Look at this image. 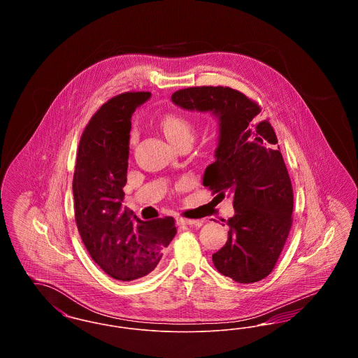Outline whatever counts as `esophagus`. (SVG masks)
I'll return each instance as SVG.
<instances>
[{
  "instance_id": "obj_1",
  "label": "esophagus",
  "mask_w": 358,
  "mask_h": 358,
  "mask_svg": "<svg viewBox=\"0 0 358 358\" xmlns=\"http://www.w3.org/2000/svg\"><path fill=\"white\" fill-rule=\"evenodd\" d=\"M199 220H193V219H185V217H178L177 219V224L178 225H194L199 224Z\"/></svg>"
}]
</instances>
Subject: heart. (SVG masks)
I'll use <instances>...</instances> for the list:
<instances>
[{"instance_id": "obj_1", "label": "heart", "mask_w": 358, "mask_h": 358, "mask_svg": "<svg viewBox=\"0 0 358 358\" xmlns=\"http://www.w3.org/2000/svg\"><path fill=\"white\" fill-rule=\"evenodd\" d=\"M159 126L173 145H177L184 139L193 138V123L185 115L174 113L165 114L159 122ZM131 141H134V136Z\"/></svg>"}]
</instances>
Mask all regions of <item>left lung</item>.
Here are the masks:
<instances>
[{
    "label": "left lung",
    "mask_w": 358,
    "mask_h": 358,
    "mask_svg": "<svg viewBox=\"0 0 358 358\" xmlns=\"http://www.w3.org/2000/svg\"><path fill=\"white\" fill-rule=\"evenodd\" d=\"M174 104L209 111L219 118L216 161L205 169L203 185L216 197H234L228 240L212 256L219 273L238 283L268 276L292 224L294 194L289 171L270 120L260 106L229 87H187L171 95Z\"/></svg>",
    "instance_id": "1"
}]
</instances>
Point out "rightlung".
Listing matches in <instances>:
<instances>
[{
	"label": "right lung",
	"instance_id": "right-lung-1",
	"mask_svg": "<svg viewBox=\"0 0 358 358\" xmlns=\"http://www.w3.org/2000/svg\"><path fill=\"white\" fill-rule=\"evenodd\" d=\"M150 95L123 92L92 115L80 136L72 181L75 220L88 254L104 273L123 282L152 273L177 234L171 216L142 222L120 208L130 120Z\"/></svg>",
	"mask_w": 358,
	"mask_h": 358
}]
</instances>
